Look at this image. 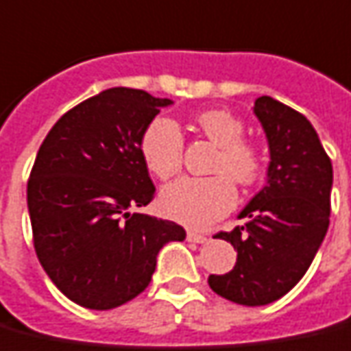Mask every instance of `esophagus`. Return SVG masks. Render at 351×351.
Segmentation results:
<instances>
[{
  "mask_svg": "<svg viewBox=\"0 0 351 351\" xmlns=\"http://www.w3.org/2000/svg\"><path fill=\"white\" fill-rule=\"evenodd\" d=\"M186 237H188V241H192V243H207V239H209L207 235L199 234V232H188Z\"/></svg>",
  "mask_w": 351,
  "mask_h": 351,
  "instance_id": "1",
  "label": "esophagus"
}]
</instances>
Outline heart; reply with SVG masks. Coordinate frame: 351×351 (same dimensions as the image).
Instances as JSON below:
<instances>
[{
    "mask_svg": "<svg viewBox=\"0 0 351 351\" xmlns=\"http://www.w3.org/2000/svg\"><path fill=\"white\" fill-rule=\"evenodd\" d=\"M192 123L218 146L213 173L195 178L182 176L161 192V209L169 218L188 226L203 228L234 209L239 186H252L262 175L261 148L243 138L245 125L232 112L210 108L197 112ZM141 154L146 167L159 180H169L182 167L184 136L169 117H156L141 136Z\"/></svg>",
    "mask_w": 351,
    "mask_h": 351,
    "instance_id": "heart-1",
    "label": "heart"
}]
</instances>
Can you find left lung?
I'll return each mask as SVG.
<instances>
[{
	"label": "left lung",
	"mask_w": 351,
	"mask_h": 351,
	"mask_svg": "<svg viewBox=\"0 0 351 351\" xmlns=\"http://www.w3.org/2000/svg\"><path fill=\"white\" fill-rule=\"evenodd\" d=\"M269 142L268 184L243 209L247 224L218 232L237 251L234 269L209 276V287L226 300L264 306L302 279L327 234L332 163L306 117L283 102H254Z\"/></svg>",
	"instance_id": "1"
}]
</instances>
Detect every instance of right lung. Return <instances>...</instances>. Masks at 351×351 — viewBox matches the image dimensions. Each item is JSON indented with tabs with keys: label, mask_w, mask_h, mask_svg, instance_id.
<instances>
[{
	"label": "right lung",
	"mask_w": 351,
	"mask_h": 351,
	"mask_svg": "<svg viewBox=\"0 0 351 351\" xmlns=\"http://www.w3.org/2000/svg\"><path fill=\"white\" fill-rule=\"evenodd\" d=\"M167 104L141 89H106L68 110L39 146L28 178L34 249L83 308L133 300L150 285L159 249L186 237L171 220L133 213L156 195L141 136Z\"/></svg>",
	"instance_id": "add662e5"
}]
</instances>
